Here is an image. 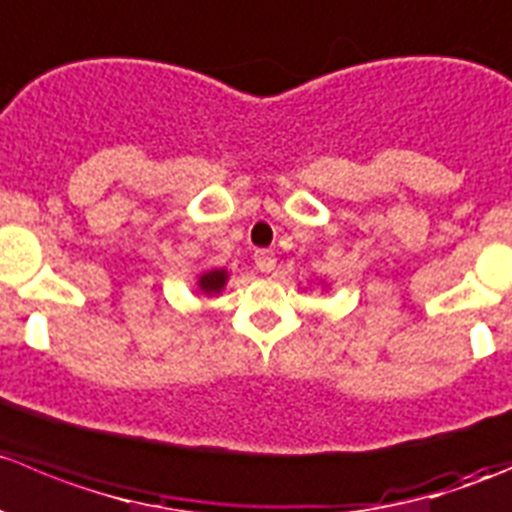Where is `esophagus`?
<instances>
[{
  "mask_svg": "<svg viewBox=\"0 0 512 512\" xmlns=\"http://www.w3.org/2000/svg\"><path fill=\"white\" fill-rule=\"evenodd\" d=\"M253 264H256V269L259 271H264V274L274 271V266H276L274 251H269V248H261V251H256L253 253Z\"/></svg>",
  "mask_w": 512,
  "mask_h": 512,
  "instance_id": "esophagus-1",
  "label": "esophagus"
}]
</instances>
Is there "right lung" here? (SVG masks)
I'll return each instance as SVG.
<instances>
[{
	"label": "right lung",
	"mask_w": 512,
	"mask_h": 512,
	"mask_svg": "<svg viewBox=\"0 0 512 512\" xmlns=\"http://www.w3.org/2000/svg\"><path fill=\"white\" fill-rule=\"evenodd\" d=\"M223 284H226V271H208V274H203L201 281H198V286H201L206 294L221 291Z\"/></svg>",
	"instance_id": "add662e5"
}]
</instances>
